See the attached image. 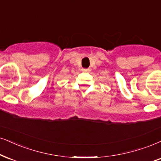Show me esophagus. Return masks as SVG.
I'll return each mask as SVG.
<instances>
[{
    "instance_id": "1",
    "label": "esophagus",
    "mask_w": 161,
    "mask_h": 161,
    "mask_svg": "<svg viewBox=\"0 0 161 161\" xmlns=\"http://www.w3.org/2000/svg\"><path fill=\"white\" fill-rule=\"evenodd\" d=\"M82 70L84 73H89L91 71V69L90 68H85V69H82Z\"/></svg>"
}]
</instances>
